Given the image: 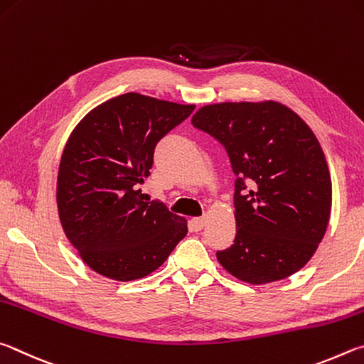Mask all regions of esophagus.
Listing matches in <instances>:
<instances>
[{
  "label": "esophagus",
  "instance_id": "1",
  "mask_svg": "<svg viewBox=\"0 0 364 364\" xmlns=\"http://www.w3.org/2000/svg\"><path fill=\"white\" fill-rule=\"evenodd\" d=\"M206 225V218H195L190 222V227H192L193 232H201Z\"/></svg>",
  "mask_w": 364,
  "mask_h": 364
}]
</instances>
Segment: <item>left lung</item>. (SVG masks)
Masks as SVG:
<instances>
[{
    "label": "left lung",
    "mask_w": 364,
    "mask_h": 364,
    "mask_svg": "<svg viewBox=\"0 0 364 364\" xmlns=\"http://www.w3.org/2000/svg\"><path fill=\"white\" fill-rule=\"evenodd\" d=\"M192 124L225 146L237 176V237L215 254L220 265L251 284L301 270L321 243L333 203L329 168L314 131L275 100L205 105Z\"/></svg>",
    "instance_id": "8db88e82"
}]
</instances>
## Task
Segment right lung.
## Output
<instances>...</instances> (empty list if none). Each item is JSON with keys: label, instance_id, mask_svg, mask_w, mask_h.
I'll return each instance as SVG.
<instances>
[{"label": "right lung", "instance_id": "obj_1", "mask_svg": "<svg viewBox=\"0 0 364 364\" xmlns=\"http://www.w3.org/2000/svg\"><path fill=\"white\" fill-rule=\"evenodd\" d=\"M181 105L127 92L92 108L70 134L57 174L63 232L87 267L117 282L155 272L186 237L187 220L137 183L166 134L190 117Z\"/></svg>", "mask_w": 364, "mask_h": 364}]
</instances>
